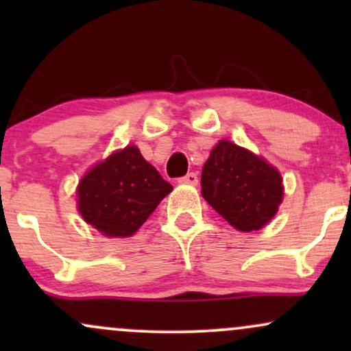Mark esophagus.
Returning <instances> with one entry per match:
<instances>
[{
    "instance_id": "1",
    "label": "esophagus",
    "mask_w": 351,
    "mask_h": 351,
    "mask_svg": "<svg viewBox=\"0 0 351 351\" xmlns=\"http://www.w3.org/2000/svg\"><path fill=\"white\" fill-rule=\"evenodd\" d=\"M178 181L181 184H193V186H195V184H198V175L191 171V173H188V175L181 176Z\"/></svg>"
}]
</instances>
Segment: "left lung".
Here are the masks:
<instances>
[{"label": "left lung", "instance_id": "1", "mask_svg": "<svg viewBox=\"0 0 351 351\" xmlns=\"http://www.w3.org/2000/svg\"><path fill=\"white\" fill-rule=\"evenodd\" d=\"M201 195L237 231H257L279 209L282 178L263 158L221 140L201 173Z\"/></svg>", "mask_w": 351, "mask_h": 351}]
</instances>
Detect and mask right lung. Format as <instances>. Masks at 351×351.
Wrapping results in <instances>:
<instances>
[{
    "label": "right lung",
    "instance_id": "add662e5",
    "mask_svg": "<svg viewBox=\"0 0 351 351\" xmlns=\"http://www.w3.org/2000/svg\"><path fill=\"white\" fill-rule=\"evenodd\" d=\"M136 147L115 152L80 180L79 213L104 236L127 237L171 191Z\"/></svg>",
    "mask_w": 351,
    "mask_h": 351
}]
</instances>
